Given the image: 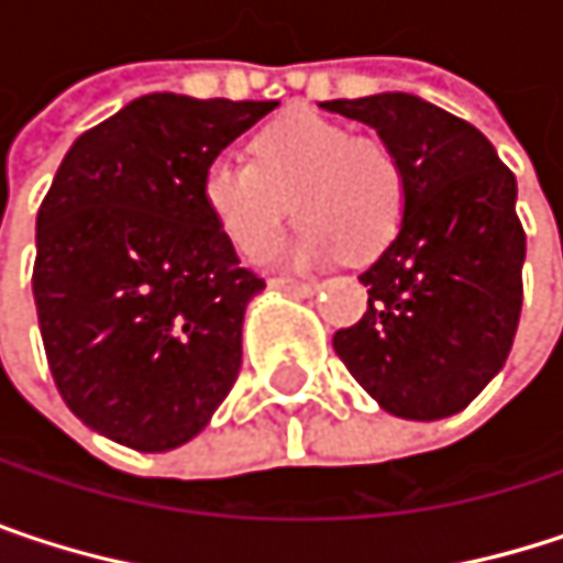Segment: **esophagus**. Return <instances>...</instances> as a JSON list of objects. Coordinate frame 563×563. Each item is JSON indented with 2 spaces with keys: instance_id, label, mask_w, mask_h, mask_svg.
<instances>
[{
  "instance_id": "1",
  "label": "esophagus",
  "mask_w": 563,
  "mask_h": 563,
  "mask_svg": "<svg viewBox=\"0 0 563 563\" xmlns=\"http://www.w3.org/2000/svg\"><path fill=\"white\" fill-rule=\"evenodd\" d=\"M274 286H280V289H289V292H299V296H312L316 289H319V283L316 280H292V277H274Z\"/></svg>"
}]
</instances>
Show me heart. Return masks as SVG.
I'll return each instance as SVG.
<instances>
[{
	"label": "heart",
	"instance_id": "1",
	"mask_svg": "<svg viewBox=\"0 0 563 563\" xmlns=\"http://www.w3.org/2000/svg\"><path fill=\"white\" fill-rule=\"evenodd\" d=\"M201 198L218 231L247 257L267 254L296 211L302 228L286 244V261L322 264L339 251L372 261L404 224L407 175L385 140L292 110L254 133L251 163L214 159Z\"/></svg>",
	"mask_w": 563,
	"mask_h": 563
}]
</instances>
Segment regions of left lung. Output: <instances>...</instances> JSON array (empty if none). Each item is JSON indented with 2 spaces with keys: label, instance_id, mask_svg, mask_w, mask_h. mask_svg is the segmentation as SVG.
I'll list each match as a JSON object with an SVG mask.
<instances>
[{
  "label": "left lung",
  "instance_id": "8db88e82",
  "mask_svg": "<svg viewBox=\"0 0 563 563\" xmlns=\"http://www.w3.org/2000/svg\"><path fill=\"white\" fill-rule=\"evenodd\" d=\"M368 123L407 175V211L358 277L365 316L332 335L352 378L388 413H460L506 365L521 316L525 228L515 175L466 120L410 93L329 100Z\"/></svg>",
  "mask_w": 563,
  "mask_h": 563
}]
</instances>
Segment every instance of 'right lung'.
<instances>
[{
  "instance_id": "1",
  "label": "right lung",
  "mask_w": 563,
  "mask_h": 563,
  "mask_svg": "<svg viewBox=\"0 0 563 563\" xmlns=\"http://www.w3.org/2000/svg\"><path fill=\"white\" fill-rule=\"evenodd\" d=\"M274 107L146 93L57 166L32 292L57 394L90 430L175 450L234 388L244 309L264 277L218 231L201 178Z\"/></svg>"
}]
</instances>
